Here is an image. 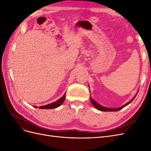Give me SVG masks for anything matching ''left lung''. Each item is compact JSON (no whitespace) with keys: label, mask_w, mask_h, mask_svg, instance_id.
<instances>
[{"label":"left lung","mask_w":151,"mask_h":151,"mask_svg":"<svg viewBox=\"0 0 151 151\" xmlns=\"http://www.w3.org/2000/svg\"><path fill=\"white\" fill-rule=\"evenodd\" d=\"M134 98H134L133 99H132L130 101H129V103H127L126 104L123 105V106H122V107H120V108H116V109H111V108H108L103 107V106H101V105H99L98 103H97L96 101H94L92 98H91V103H92V104H93V106H94L96 108H97V109H98V110L103 111H117L120 110V109H122V108H123L124 107H125V106H127V105L129 104L132 101H133V99H134Z\"/></svg>","instance_id":"8db88e82"}]
</instances>
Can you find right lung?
Here are the masks:
<instances>
[{"label":"right lung","instance_id":"add662e5","mask_svg":"<svg viewBox=\"0 0 151 151\" xmlns=\"http://www.w3.org/2000/svg\"><path fill=\"white\" fill-rule=\"evenodd\" d=\"M65 94L63 96L60 98L58 100H57V101L52 103H50L49 104L47 105H45V106H40L39 108L40 109H53V108H56L57 107H58L61 104L63 103V101L65 100ZM35 108H37L36 106H35Z\"/></svg>","mask_w":151,"mask_h":151}]
</instances>
